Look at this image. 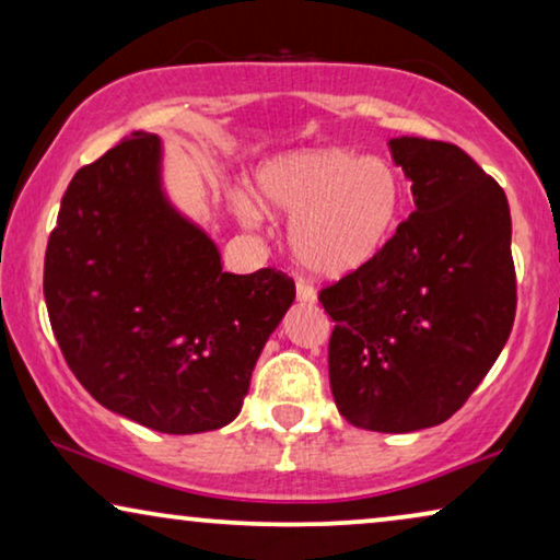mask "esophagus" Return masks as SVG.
I'll return each instance as SVG.
<instances>
[{"label": "esophagus", "mask_w": 560, "mask_h": 560, "mask_svg": "<svg viewBox=\"0 0 560 560\" xmlns=\"http://www.w3.org/2000/svg\"><path fill=\"white\" fill-rule=\"evenodd\" d=\"M295 295H298V301H301V303H308V305L316 303V290H313L305 280L295 282Z\"/></svg>", "instance_id": "1"}]
</instances>
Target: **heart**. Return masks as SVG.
Masks as SVG:
<instances>
[{
  "label": "heart",
  "mask_w": 560,
  "mask_h": 560,
  "mask_svg": "<svg viewBox=\"0 0 560 560\" xmlns=\"http://www.w3.org/2000/svg\"><path fill=\"white\" fill-rule=\"evenodd\" d=\"M262 209L293 219L290 252L318 278H347L370 265L400 229L408 188L385 158H362L341 148L295 150L278 155L255 175ZM244 221L262 213L236 198Z\"/></svg>",
  "instance_id": "heart-1"
}]
</instances>
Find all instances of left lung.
I'll use <instances>...</instances> for the list:
<instances>
[{
	"label": "left lung",
	"mask_w": 560,
	"mask_h": 560,
	"mask_svg": "<svg viewBox=\"0 0 560 560\" xmlns=\"http://www.w3.org/2000/svg\"><path fill=\"white\" fill-rule=\"evenodd\" d=\"M416 211L393 242L318 293L328 377L351 425L410 433L448 420L492 370L517 308L500 183L451 142L397 137Z\"/></svg>",
	"instance_id": "left-lung-1"
}]
</instances>
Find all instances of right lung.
Segmentation results:
<instances>
[{"mask_svg":"<svg viewBox=\"0 0 560 560\" xmlns=\"http://www.w3.org/2000/svg\"><path fill=\"white\" fill-rule=\"evenodd\" d=\"M160 165V137L132 132L73 175L43 293L96 402L160 433L217 431L240 416L295 282L272 267L221 270L211 236L167 201Z\"/></svg>","mask_w":560,"mask_h":560,"instance_id":"1","label":"right lung"}]
</instances>
